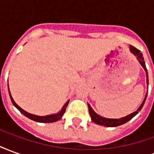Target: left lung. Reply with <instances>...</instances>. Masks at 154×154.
Here are the masks:
<instances>
[{
  "label": "left lung",
  "mask_w": 154,
  "mask_h": 154,
  "mask_svg": "<svg viewBox=\"0 0 154 154\" xmlns=\"http://www.w3.org/2000/svg\"><path fill=\"white\" fill-rule=\"evenodd\" d=\"M129 50H130V52L135 56L136 58H137V60L139 61V63L141 64V66L143 67V68L145 71L147 85H149V75H148V71H147V68H146L145 62L143 60V54L140 53V51H139V49H137L136 48H134V46H132V45H129ZM147 95H148V93H146L145 97H144V99L143 100L142 104L140 105V106L137 109L136 111H134V112H133V113L131 114H129V115L125 116V117L119 118V119H108V118H105V117H102V116H99L98 114H97L94 111L93 109L91 108V106L90 105L87 103L91 119V120H92L94 123H96L97 125L106 126V127H116V126L124 125V124H125L126 122H128L129 120H130L133 117H134V116L141 110V109H142L143 106V105H144V102H145L146 98H147Z\"/></svg>",
  "instance_id": "1"
}]
</instances>
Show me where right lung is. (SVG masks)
<instances>
[{
	"instance_id": "add662e5",
	"label": "right lung",
	"mask_w": 154,
	"mask_h": 154,
	"mask_svg": "<svg viewBox=\"0 0 154 154\" xmlns=\"http://www.w3.org/2000/svg\"><path fill=\"white\" fill-rule=\"evenodd\" d=\"M8 91H9V94H10V97H11V100L12 104L15 106L17 109H18L20 113H22L25 116H26L27 118L29 119H32V120H35L36 122H39V123H53V122H56L57 121L58 119H60L63 114L65 113L66 111V108H67V105L69 103V100H67L66 103L64 104V106H63V108L61 109V110L59 112H57L56 114H52V115H48V116H36V115H33V114L28 113L27 111H25V110H23L21 107H20L15 103V100H13V98L11 97V94L10 92V89H9V84H8Z\"/></svg>"
}]
</instances>
